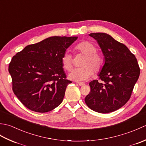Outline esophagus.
Instances as JSON below:
<instances>
[{"label": "esophagus", "instance_id": "1", "mask_svg": "<svg viewBox=\"0 0 146 146\" xmlns=\"http://www.w3.org/2000/svg\"><path fill=\"white\" fill-rule=\"evenodd\" d=\"M78 84L81 86H84L85 85V83H83V82H79V83H78Z\"/></svg>", "mask_w": 146, "mask_h": 146}]
</instances>
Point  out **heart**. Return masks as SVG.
I'll return each instance as SVG.
<instances>
[{
  "mask_svg": "<svg viewBox=\"0 0 146 146\" xmlns=\"http://www.w3.org/2000/svg\"><path fill=\"white\" fill-rule=\"evenodd\" d=\"M75 49L86 55L82 61V67L74 68L70 71L68 78L76 82H84L94 75L95 72L100 71L104 64L102 54L97 52V47L94 43L83 41L76 46ZM61 63L64 70H70L73 64V57L70 52H66L61 58Z\"/></svg>",
  "mask_w": 146,
  "mask_h": 146,
  "instance_id": "b5f03b06",
  "label": "heart"
}]
</instances>
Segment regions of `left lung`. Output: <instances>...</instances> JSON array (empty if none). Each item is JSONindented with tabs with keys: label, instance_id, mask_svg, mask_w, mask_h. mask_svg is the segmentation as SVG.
Returning a JSON list of instances; mask_svg holds the SVG:
<instances>
[{
	"label": "left lung",
	"instance_id": "obj_1",
	"mask_svg": "<svg viewBox=\"0 0 146 146\" xmlns=\"http://www.w3.org/2000/svg\"><path fill=\"white\" fill-rule=\"evenodd\" d=\"M104 56V64L98 76L101 81L90 82L91 92L85 98L87 106L98 113L112 112L131 98L140 68L134 54L125 45L104 33H91Z\"/></svg>",
	"mask_w": 146,
	"mask_h": 146
}]
</instances>
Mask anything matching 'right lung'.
Listing matches in <instances>:
<instances>
[{
	"label": "right lung",
	"mask_w": 146,
	"mask_h": 146,
	"mask_svg": "<svg viewBox=\"0 0 146 146\" xmlns=\"http://www.w3.org/2000/svg\"><path fill=\"white\" fill-rule=\"evenodd\" d=\"M77 36H52L26 46L9 64L12 90L29 110L44 113L63 102L67 86L61 58Z\"/></svg>",
	"instance_id": "right-lung-1"
}]
</instances>
